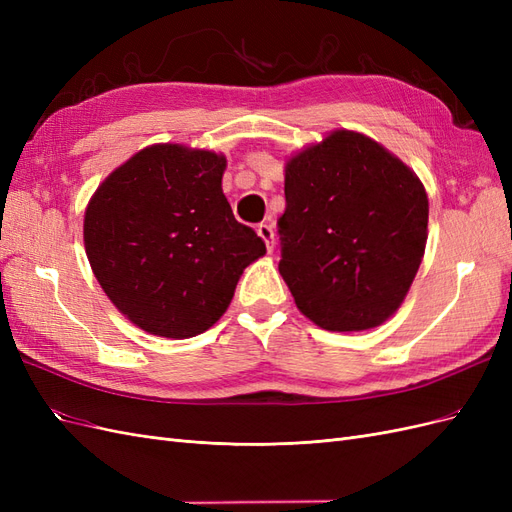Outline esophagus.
<instances>
[{
  "label": "esophagus",
  "mask_w": 512,
  "mask_h": 512,
  "mask_svg": "<svg viewBox=\"0 0 512 512\" xmlns=\"http://www.w3.org/2000/svg\"><path fill=\"white\" fill-rule=\"evenodd\" d=\"M256 232H258V237H260L262 241H265V245H267V250L271 252V250H273V245H275V235H273V226H271L269 222H262V224H258Z\"/></svg>",
  "instance_id": "obj_1"
}]
</instances>
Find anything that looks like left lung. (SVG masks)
<instances>
[{
	"instance_id": "8db88e82",
	"label": "left lung",
	"mask_w": 512,
	"mask_h": 512,
	"mask_svg": "<svg viewBox=\"0 0 512 512\" xmlns=\"http://www.w3.org/2000/svg\"><path fill=\"white\" fill-rule=\"evenodd\" d=\"M280 273L301 314L367 331L404 303L427 243L421 179L369 136L335 130L286 162Z\"/></svg>"
}]
</instances>
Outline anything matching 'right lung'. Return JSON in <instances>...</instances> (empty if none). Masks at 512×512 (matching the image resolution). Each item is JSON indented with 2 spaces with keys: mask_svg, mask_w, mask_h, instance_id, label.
<instances>
[{
  "mask_svg": "<svg viewBox=\"0 0 512 512\" xmlns=\"http://www.w3.org/2000/svg\"><path fill=\"white\" fill-rule=\"evenodd\" d=\"M226 158L151 145L108 175L85 209L83 239L106 297L151 335L213 327L247 265L267 254L222 192Z\"/></svg>",
  "mask_w": 512,
  "mask_h": 512,
  "instance_id": "obj_1",
  "label": "right lung"
}]
</instances>
